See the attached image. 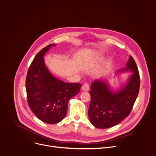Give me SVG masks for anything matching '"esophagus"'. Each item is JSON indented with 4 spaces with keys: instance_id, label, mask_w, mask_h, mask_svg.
Masks as SVG:
<instances>
[{
    "instance_id": "34e87169",
    "label": "esophagus",
    "mask_w": 156,
    "mask_h": 156,
    "mask_svg": "<svg viewBox=\"0 0 156 156\" xmlns=\"http://www.w3.org/2000/svg\"><path fill=\"white\" fill-rule=\"evenodd\" d=\"M81 89H82V90L83 91H88L89 89V84H87V83L84 84L83 85Z\"/></svg>"
}]
</instances>
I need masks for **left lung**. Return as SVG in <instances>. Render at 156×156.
<instances>
[{"label": "left lung", "instance_id": "obj_1", "mask_svg": "<svg viewBox=\"0 0 156 156\" xmlns=\"http://www.w3.org/2000/svg\"><path fill=\"white\" fill-rule=\"evenodd\" d=\"M127 67L119 72L130 70L129 80L118 92H112L103 81L95 80L90 87V103L88 110L90 123L95 127L107 129L118 124L130 113L137 98L140 78L137 66L130 56Z\"/></svg>", "mask_w": 156, "mask_h": 156}]
</instances>
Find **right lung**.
<instances>
[{
	"label": "right lung",
	"mask_w": 156,
	"mask_h": 156,
	"mask_svg": "<svg viewBox=\"0 0 156 156\" xmlns=\"http://www.w3.org/2000/svg\"><path fill=\"white\" fill-rule=\"evenodd\" d=\"M52 46L55 44L48 45L35 56L26 80L29 106L40 120L47 124L58 123L65 118L69 101L82 86L78 83H65L49 72L43 56Z\"/></svg>",
	"instance_id": "add662e5"
}]
</instances>
